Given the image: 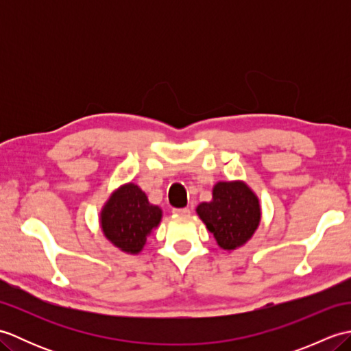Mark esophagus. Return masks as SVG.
Listing matches in <instances>:
<instances>
[{"mask_svg":"<svg viewBox=\"0 0 351 351\" xmlns=\"http://www.w3.org/2000/svg\"><path fill=\"white\" fill-rule=\"evenodd\" d=\"M190 213V208H173V214L176 215H189Z\"/></svg>","mask_w":351,"mask_h":351,"instance_id":"obj_1","label":"esophagus"}]
</instances>
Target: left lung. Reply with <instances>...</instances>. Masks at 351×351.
Masks as SVG:
<instances>
[{
    "label": "left lung",
    "mask_w": 351,
    "mask_h": 351,
    "mask_svg": "<svg viewBox=\"0 0 351 351\" xmlns=\"http://www.w3.org/2000/svg\"><path fill=\"white\" fill-rule=\"evenodd\" d=\"M197 214L220 247L226 250L247 241L261 220L258 197L243 182H219L213 190L211 202L200 204Z\"/></svg>",
    "instance_id": "left-lung-1"
}]
</instances>
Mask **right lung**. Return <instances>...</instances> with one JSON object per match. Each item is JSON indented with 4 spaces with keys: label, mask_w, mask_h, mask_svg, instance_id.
Returning a JSON list of instances; mask_svg holds the SVG:
<instances>
[{
    "label": "right lung",
    "mask_w": 351,
    "mask_h": 351,
    "mask_svg": "<svg viewBox=\"0 0 351 351\" xmlns=\"http://www.w3.org/2000/svg\"><path fill=\"white\" fill-rule=\"evenodd\" d=\"M160 220V208L149 204L145 193L134 184L119 189L101 214L104 234L119 249L130 253L141 250Z\"/></svg>",
    "instance_id": "1"
}]
</instances>
